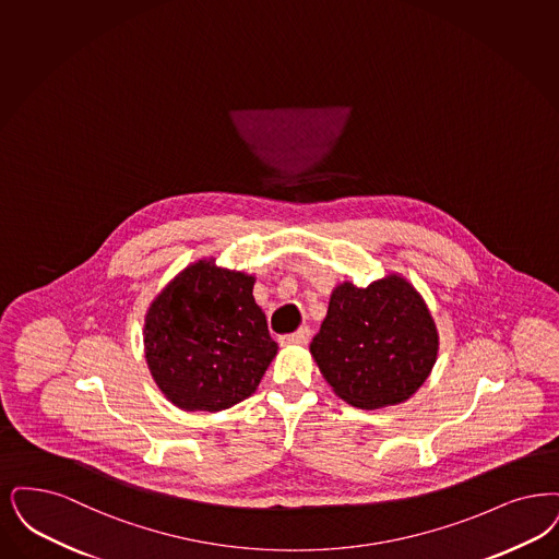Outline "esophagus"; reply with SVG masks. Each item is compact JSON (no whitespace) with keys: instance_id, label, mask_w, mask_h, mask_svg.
I'll use <instances>...</instances> for the list:
<instances>
[{"instance_id":"obj_1","label":"esophagus","mask_w":559,"mask_h":559,"mask_svg":"<svg viewBox=\"0 0 559 559\" xmlns=\"http://www.w3.org/2000/svg\"><path fill=\"white\" fill-rule=\"evenodd\" d=\"M310 341V329L304 326L290 335L281 336V345H306Z\"/></svg>"}]
</instances>
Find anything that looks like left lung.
<instances>
[{"instance_id": "obj_1", "label": "left lung", "mask_w": 559, "mask_h": 559, "mask_svg": "<svg viewBox=\"0 0 559 559\" xmlns=\"http://www.w3.org/2000/svg\"><path fill=\"white\" fill-rule=\"evenodd\" d=\"M310 354L336 397L379 409L407 402L425 384L439 331L425 297L391 272L368 287L336 285Z\"/></svg>"}]
</instances>
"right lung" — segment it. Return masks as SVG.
<instances>
[{
    "label": "right lung",
    "mask_w": 559,
    "mask_h": 559,
    "mask_svg": "<svg viewBox=\"0 0 559 559\" xmlns=\"http://www.w3.org/2000/svg\"><path fill=\"white\" fill-rule=\"evenodd\" d=\"M255 276L203 258L157 293L143 324L157 389L185 412H223L255 393L278 345L253 299Z\"/></svg>",
    "instance_id": "1"
}]
</instances>
